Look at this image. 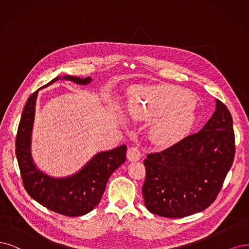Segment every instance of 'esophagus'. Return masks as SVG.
I'll list each match as a JSON object with an SVG mask.
<instances>
[{
    "label": "esophagus",
    "instance_id": "obj_1",
    "mask_svg": "<svg viewBox=\"0 0 249 249\" xmlns=\"http://www.w3.org/2000/svg\"><path fill=\"white\" fill-rule=\"evenodd\" d=\"M141 158V151L136 148V146H131V148L128 149L127 151V159L131 161V162H134V161H137L140 160Z\"/></svg>",
    "mask_w": 249,
    "mask_h": 249
}]
</instances>
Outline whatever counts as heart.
<instances>
[{"instance_id":"heart-1","label":"heart","mask_w":249,"mask_h":249,"mask_svg":"<svg viewBox=\"0 0 249 249\" xmlns=\"http://www.w3.org/2000/svg\"><path fill=\"white\" fill-rule=\"evenodd\" d=\"M132 117L142 121L154 120L152 140L161 145L178 142L195 121L191 98L181 89L170 85L134 86L128 92Z\"/></svg>"}]
</instances>
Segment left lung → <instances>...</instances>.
<instances>
[{
	"mask_svg": "<svg viewBox=\"0 0 249 249\" xmlns=\"http://www.w3.org/2000/svg\"><path fill=\"white\" fill-rule=\"evenodd\" d=\"M235 156L233 119L215 99V110L202 129L143 161L144 205L163 217H185L215 200Z\"/></svg>",
	"mask_w": 249,
	"mask_h": 249,
	"instance_id": "left-lung-1",
	"label": "left lung"
}]
</instances>
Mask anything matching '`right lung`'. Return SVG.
I'll return each instance as SVG.
<instances>
[{
  "mask_svg": "<svg viewBox=\"0 0 249 249\" xmlns=\"http://www.w3.org/2000/svg\"><path fill=\"white\" fill-rule=\"evenodd\" d=\"M69 80L79 85H87L90 77H56L42 88L57 80ZM40 90V89H39ZM39 90L30 96L24 106L18 126L15 153L24 189L34 200L54 213L68 216H81L93 209L104 195L112 173L126 160L127 145L98 152L79 171L71 176L55 178L39 169L32 157V132Z\"/></svg>",
  "mask_w": 249,
  "mask_h": 249,
  "instance_id": "add662e5",
  "label": "right lung"
}]
</instances>
